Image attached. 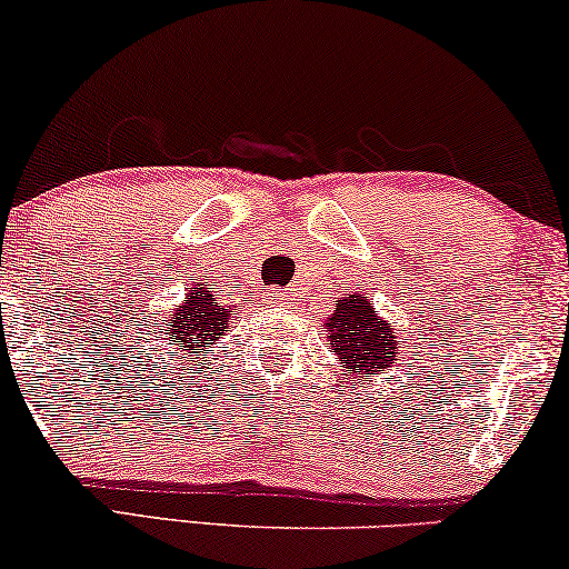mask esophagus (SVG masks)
Wrapping results in <instances>:
<instances>
[{
    "mask_svg": "<svg viewBox=\"0 0 569 569\" xmlns=\"http://www.w3.org/2000/svg\"><path fill=\"white\" fill-rule=\"evenodd\" d=\"M267 302H269V306H284V295L282 292H271Z\"/></svg>",
    "mask_w": 569,
    "mask_h": 569,
    "instance_id": "34e87169",
    "label": "esophagus"
}]
</instances>
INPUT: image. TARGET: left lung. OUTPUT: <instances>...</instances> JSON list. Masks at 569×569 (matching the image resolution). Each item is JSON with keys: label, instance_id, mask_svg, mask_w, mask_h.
<instances>
[{"label": "left lung", "instance_id": "8db88e82", "mask_svg": "<svg viewBox=\"0 0 569 569\" xmlns=\"http://www.w3.org/2000/svg\"><path fill=\"white\" fill-rule=\"evenodd\" d=\"M326 326H329L333 355L357 378L378 376L396 365L399 345H396L393 331L386 321H380L372 302L362 295L337 300V310Z\"/></svg>", "mask_w": 569, "mask_h": 569}]
</instances>
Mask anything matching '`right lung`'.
Returning a JSON list of instances; mask_svg holds the SVG:
<instances>
[{"label": "right lung", "instance_id": "right-lung-1", "mask_svg": "<svg viewBox=\"0 0 569 569\" xmlns=\"http://www.w3.org/2000/svg\"><path fill=\"white\" fill-rule=\"evenodd\" d=\"M236 318V310L214 302V295L209 287H193L186 295V302L176 310L173 318H168L166 329L168 345H176L191 352H209V347L217 345L224 337V329ZM197 360V357H191Z\"/></svg>", "mask_w": 569, "mask_h": 569}]
</instances>
